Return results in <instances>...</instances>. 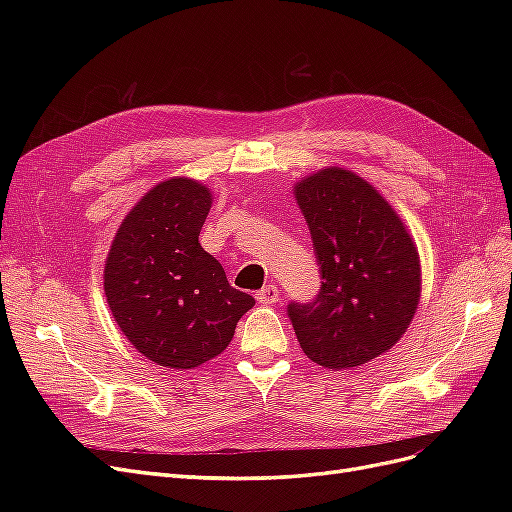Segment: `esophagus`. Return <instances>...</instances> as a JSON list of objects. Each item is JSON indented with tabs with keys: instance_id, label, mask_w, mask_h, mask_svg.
Returning a JSON list of instances; mask_svg holds the SVG:
<instances>
[{
	"instance_id": "34e87169",
	"label": "esophagus",
	"mask_w": 512,
	"mask_h": 512,
	"mask_svg": "<svg viewBox=\"0 0 512 512\" xmlns=\"http://www.w3.org/2000/svg\"><path fill=\"white\" fill-rule=\"evenodd\" d=\"M256 299H258V303H262V305H273V303L280 301V290H277L275 284H267V286H262V288L256 292Z\"/></svg>"
}]
</instances>
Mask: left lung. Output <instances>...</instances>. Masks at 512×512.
Instances as JSON below:
<instances>
[{
    "label": "left lung",
    "mask_w": 512,
    "mask_h": 512,
    "mask_svg": "<svg viewBox=\"0 0 512 512\" xmlns=\"http://www.w3.org/2000/svg\"><path fill=\"white\" fill-rule=\"evenodd\" d=\"M320 269L312 301L286 312L303 352L329 369L376 359L406 333L421 294L418 252L391 205L350 170L297 185Z\"/></svg>",
    "instance_id": "left-lung-1"
}]
</instances>
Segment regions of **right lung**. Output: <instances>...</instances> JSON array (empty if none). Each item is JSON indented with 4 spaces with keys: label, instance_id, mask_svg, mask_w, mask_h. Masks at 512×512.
Listing matches in <instances>:
<instances>
[{
    "label": "right lung",
    "instance_id": "1",
    "mask_svg": "<svg viewBox=\"0 0 512 512\" xmlns=\"http://www.w3.org/2000/svg\"><path fill=\"white\" fill-rule=\"evenodd\" d=\"M211 194L192 179L149 190L119 226L104 267L108 307L149 361L192 369L218 356L254 297L198 243Z\"/></svg>",
    "mask_w": 512,
    "mask_h": 512
}]
</instances>
